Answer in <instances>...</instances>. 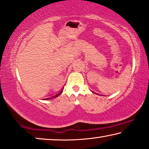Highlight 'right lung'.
I'll return each mask as SVG.
<instances>
[{"mask_svg": "<svg viewBox=\"0 0 149 149\" xmlns=\"http://www.w3.org/2000/svg\"><path fill=\"white\" fill-rule=\"evenodd\" d=\"M61 93H62V91H61V92H60L59 93H58L57 95H56L55 96H53V98H56V97H57V96H59V95H60L61 94ZM50 98H45V100H49V99H50Z\"/></svg>", "mask_w": 149, "mask_h": 149, "instance_id": "add662e5", "label": "right lung"}]
</instances>
